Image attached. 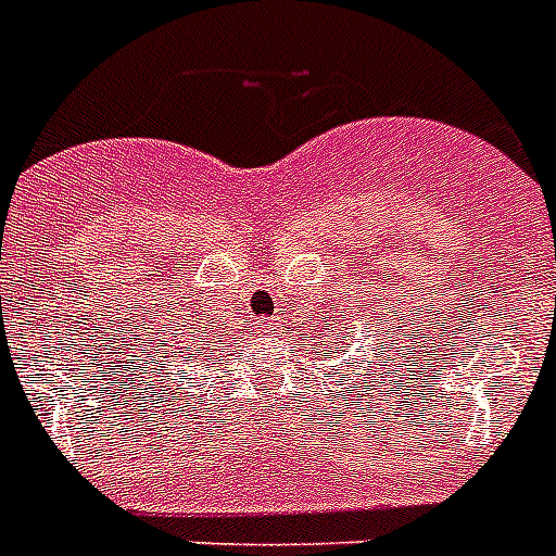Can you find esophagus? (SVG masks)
Segmentation results:
<instances>
[{
	"mask_svg": "<svg viewBox=\"0 0 556 556\" xmlns=\"http://www.w3.org/2000/svg\"><path fill=\"white\" fill-rule=\"evenodd\" d=\"M254 328L260 333H274L279 328V323H277V317H263V319H256Z\"/></svg>",
	"mask_w": 556,
	"mask_h": 556,
	"instance_id": "esophagus-1",
	"label": "esophagus"
}]
</instances>
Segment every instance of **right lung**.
<instances>
[{"instance_id":"add662e5","label":"right lung","mask_w":556,"mask_h":556,"mask_svg":"<svg viewBox=\"0 0 556 556\" xmlns=\"http://www.w3.org/2000/svg\"><path fill=\"white\" fill-rule=\"evenodd\" d=\"M165 342H168V333L165 337H151V333H146V342H139V363L137 368L142 371V365H148V374H160L165 371V359H160V354L165 351ZM156 364L157 368L153 369L152 365Z\"/></svg>"}]
</instances>
